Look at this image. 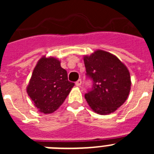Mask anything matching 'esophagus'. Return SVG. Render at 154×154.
Wrapping results in <instances>:
<instances>
[{"instance_id":"esophagus-1","label":"esophagus","mask_w":154,"mask_h":154,"mask_svg":"<svg viewBox=\"0 0 154 154\" xmlns=\"http://www.w3.org/2000/svg\"><path fill=\"white\" fill-rule=\"evenodd\" d=\"M75 85H76V86L79 87L80 85H82V80H81V79H79L78 81H77V82H75Z\"/></svg>"}]
</instances>
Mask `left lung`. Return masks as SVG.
Wrapping results in <instances>:
<instances>
[{
    "mask_svg": "<svg viewBox=\"0 0 154 154\" xmlns=\"http://www.w3.org/2000/svg\"><path fill=\"white\" fill-rule=\"evenodd\" d=\"M86 75L92 80V89L85 95L90 108L96 113L115 112L127 99L131 79L126 65L116 55L103 50L83 57Z\"/></svg>",
    "mask_w": 154,
    "mask_h": 154,
    "instance_id": "left-lung-1",
    "label": "left lung"
}]
</instances>
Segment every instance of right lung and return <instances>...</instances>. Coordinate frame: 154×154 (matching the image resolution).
<instances>
[{"instance_id": "obj_1", "label": "right lung", "mask_w": 154, "mask_h": 154, "mask_svg": "<svg viewBox=\"0 0 154 154\" xmlns=\"http://www.w3.org/2000/svg\"><path fill=\"white\" fill-rule=\"evenodd\" d=\"M74 85L58 58L43 56L34 69L27 93L39 112L50 114L62 106Z\"/></svg>"}]
</instances>
